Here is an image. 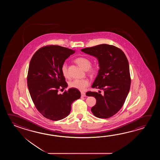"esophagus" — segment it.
Masks as SVG:
<instances>
[{
	"mask_svg": "<svg viewBox=\"0 0 160 160\" xmlns=\"http://www.w3.org/2000/svg\"><path fill=\"white\" fill-rule=\"evenodd\" d=\"M81 97H86V93L83 92H82Z\"/></svg>",
	"mask_w": 160,
	"mask_h": 160,
	"instance_id": "1",
	"label": "esophagus"
}]
</instances>
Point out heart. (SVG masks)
Returning <instances> with one entry per match:
<instances>
[{"mask_svg":"<svg viewBox=\"0 0 160 160\" xmlns=\"http://www.w3.org/2000/svg\"><path fill=\"white\" fill-rule=\"evenodd\" d=\"M75 62L78 65L84 70H88L91 74H94L97 72L96 68H90L91 61L88 58L86 57H78L75 59ZM61 72L62 75L65 78L68 77V65L66 63H63L61 67ZM90 84V82L88 79H75L69 82V86L72 88L77 89L79 91H84L86 88Z\"/></svg>","mask_w":160,"mask_h":160,"instance_id":"1","label":"heart"}]
</instances>
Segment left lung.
Here are the masks:
<instances>
[{
  "mask_svg": "<svg viewBox=\"0 0 160 160\" xmlns=\"http://www.w3.org/2000/svg\"><path fill=\"white\" fill-rule=\"evenodd\" d=\"M81 51L97 58L99 70L92 87L104 92L103 94L99 93L101 91L86 92L87 96L97 100L92 112L99 118H110L121 109L129 92L131 79L128 59L121 49L109 44L85 48Z\"/></svg>",
  "mask_w": 160,
  "mask_h": 160,
  "instance_id": "left-lung-1",
  "label": "left lung"
}]
</instances>
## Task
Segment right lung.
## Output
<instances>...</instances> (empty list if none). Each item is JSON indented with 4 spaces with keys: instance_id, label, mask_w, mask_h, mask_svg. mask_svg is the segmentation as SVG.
I'll return each mask as SVG.
<instances>
[{
    "instance_id": "right-lung-1",
    "label": "right lung",
    "mask_w": 160,
    "mask_h": 160,
    "mask_svg": "<svg viewBox=\"0 0 160 160\" xmlns=\"http://www.w3.org/2000/svg\"><path fill=\"white\" fill-rule=\"evenodd\" d=\"M75 50L57 45L39 48L31 59L27 86L39 112L48 119L58 121L70 114L72 102L81 98L78 90L69 88L61 94V89L68 87L61 67Z\"/></svg>"
}]
</instances>
